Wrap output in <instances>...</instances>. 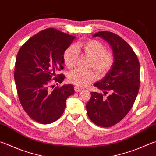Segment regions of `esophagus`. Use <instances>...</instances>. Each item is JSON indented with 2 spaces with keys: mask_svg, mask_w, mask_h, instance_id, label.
I'll list each match as a JSON object with an SVG mask.
<instances>
[{
  "mask_svg": "<svg viewBox=\"0 0 156 156\" xmlns=\"http://www.w3.org/2000/svg\"><path fill=\"white\" fill-rule=\"evenodd\" d=\"M83 90V89H81V88H80L79 87H78V86H75L74 87V90L76 92H79V91H80V90Z\"/></svg>",
  "mask_w": 156,
  "mask_h": 156,
  "instance_id": "esophagus-1",
  "label": "esophagus"
}]
</instances>
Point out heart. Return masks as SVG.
<instances>
[{"instance_id": "b5f03b06", "label": "heart", "mask_w": 156, "mask_h": 156, "mask_svg": "<svg viewBox=\"0 0 156 156\" xmlns=\"http://www.w3.org/2000/svg\"><path fill=\"white\" fill-rule=\"evenodd\" d=\"M76 48L90 58L89 67H93L99 74L105 75L114 64L115 57L112 52L107 50L106 46L95 39L81 41ZM78 57V51L75 46H70L65 50L63 55V63L68 68L75 66ZM69 83L78 87H86L97 79V75L93 70L74 69L68 75Z\"/></svg>"}]
</instances>
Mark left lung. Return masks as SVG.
I'll list each match as a JSON object with an SVG mask.
<instances>
[{
    "label": "left lung",
    "mask_w": 156,
    "mask_h": 156,
    "mask_svg": "<svg viewBox=\"0 0 156 156\" xmlns=\"http://www.w3.org/2000/svg\"><path fill=\"white\" fill-rule=\"evenodd\" d=\"M93 37H100L108 42L115 62L102 80L94 84L104 95L90 93L87 112L95 125L108 127L122 120L134 105L140 87V63L132 47L117 34L100 31Z\"/></svg>",
    "instance_id": "obj_1"
}]
</instances>
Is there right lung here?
I'll return each mask as SVG.
<instances>
[{
  "label": "right lung",
  "instance_id": "add662e5",
  "mask_svg": "<svg viewBox=\"0 0 156 156\" xmlns=\"http://www.w3.org/2000/svg\"><path fill=\"white\" fill-rule=\"evenodd\" d=\"M74 36L52 28L44 29L22 45L17 55L14 79L20 104L34 121L49 124L61 117L66 100L74 93L72 84L62 83L63 55Z\"/></svg>",
  "mask_w": 156,
  "mask_h": 156
}]
</instances>
